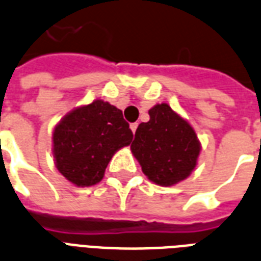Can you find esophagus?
I'll return each instance as SVG.
<instances>
[{
	"instance_id": "esophagus-1",
	"label": "esophagus",
	"mask_w": 261,
	"mask_h": 261,
	"mask_svg": "<svg viewBox=\"0 0 261 261\" xmlns=\"http://www.w3.org/2000/svg\"><path fill=\"white\" fill-rule=\"evenodd\" d=\"M137 127H138V123H131L130 128L133 131V134H135V131H137Z\"/></svg>"
}]
</instances>
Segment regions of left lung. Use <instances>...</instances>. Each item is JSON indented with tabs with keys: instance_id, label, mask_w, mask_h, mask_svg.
Segmentation results:
<instances>
[{
	"instance_id": "left-lung-1",
	"label": "left lung",
	"mask_w": 261,
	"mask_h": 261,
	"mask_svg": "<svg viewBox=\"0 0 261 261\" xmlns=\"http://www.w3.org/2000/svg\"><path fill=\"white\" fill-rule=\"evenodd\" d=\"M149 116L135 131L131 153L150 182L170 188L196 170L201 142L192 124L166 102L149 109Z\"/></svg>"
}]
</instances>
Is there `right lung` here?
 I'll return each mask as SVG.
<instances>
[{"label":"right lung","instance_id":"1","mask_svg":"<svg viewBox=\"0 0 261 261\" xmlns=\"http://www.w3.org/2000/svg\"><path fill=\"white\" fill-rule=\"evenodd\" d=\"M133 141L123 112L104 99L69 111L53 128L51 152L56 168L79 188L104 178L113 154Z\"/></svg>","mask_w":261,"mask_h":261}]
</instances>
